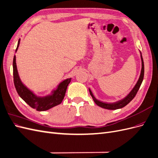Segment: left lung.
<instances>
[{
	"instance_id": "obj_1",
	"label": "left lung",
	"mask_w": 158,
	"mask_h": 158,
	"mask_svg": "<svg viewBox=\"0 0 158 158\" xmlns=\"http://www.w3.org/2000/svg\"><path fill=\"white\" fill-rule=\"evenodd\" d=\"M140 56H141V60H142V69H141V73L139 79H138L137 83L136 84L135 86L134 87V88L131 90V92L129 93L127 96L123 98V99L119 100V101L117 102H114V103H106V102H103L101 101H99L96 98H95L94 95L92 92V91L90 90L89 88V92L91 95V96L92 97L94 102L98 105V106L101 107L102 108L106 109H111V110H114V109H121L123 108L125 106H126L128 103H130L133 98L135 97V95H136L138 89H139L140 85L142 84V82L143 81V78H144V61H143L142 59V53L140 52Z\"/></svg>"
}]
</instances>
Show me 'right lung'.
<instances>
[{
	"label": "right lung",
	"instance_id": "add662e5",
	"mask_svg": "<svg viewBox=\"0 0 158 158\" xmlns=\"http://www.w3.org/2000/svg\"><path fill=\"white\" fill-rule=\"evenodd\" d=\"M20 40H19L16 52L20 45ZM13 76L14 85L20 97L31 107L39 111H46L61 103L64 98L66 89L71 81V78L66 79L58 85L57 88L52 91L51 95L45 97H38L22 82L18 73L15 55L13 59Z\"/></svg>",
	"mask_w": 158,
	"mask_h": 158
}]
</instances>
